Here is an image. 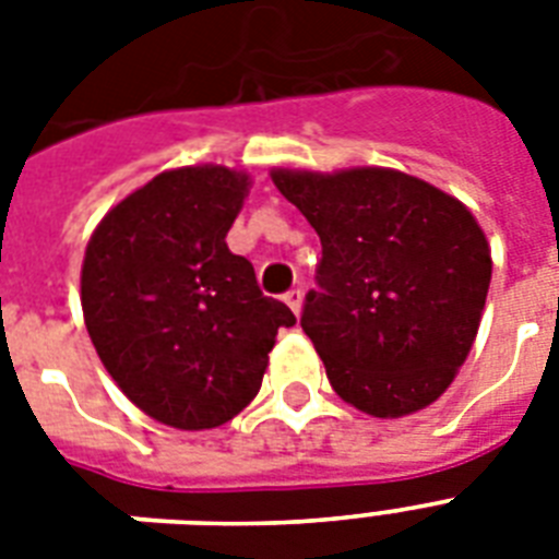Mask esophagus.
<instances>
[{
	"instance_id": "esophagus-1",
	"label": "esophagus",
	"mask_w": 559,
	"mask_h": 559,
	"mask_svg": "<svg viewBox=\"0 0 559 559\" xmlns=\"http://www.w3.org/2000/svg\"><path fill=\"white\" fill-rule=\"evenodd\" d=\"M284 301H287V307L293 310V313H301V301H305V293L301 289H289V293H284Z\"/></svg>"
}]
</instances>
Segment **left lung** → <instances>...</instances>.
<instances>
[{
	"label": "left lung",
	"instance_id": "1",
	"mask_svg": "<svg viewBox=\"0 0 559 559\" xmlns=\"http://www.w3.org/2000/svg\"><path fill=\"white\" fill-rule=\"evenodd\" d=\"M272 182L322 240L301 328L333 391L373 417L435 403L473 348L493 272L467 205L391 168Z\"/></svg>",
	"mask_w": 559,
	"mask_h": 559
}]
</instances>
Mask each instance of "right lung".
Returning <instances> with one entry per match:
<instances>
[{"mask_svg": "<svg viewBox=\"0 0 559 559\" xmlns=\"http://www.w3.org/2000/svg\"><path fill=\"white\" fill-rule=\"evenodd\" d=\"M249 177L165 170L92 231L81 270L86 331L118 389L159 424L214 429L261 389L278 328L296 316L258 287L226 235Z\"/></svg>", "mask_w": 559, "mask_h": 559, "instance_id": "add662e5", "label": "right lung"}]
</instances>
